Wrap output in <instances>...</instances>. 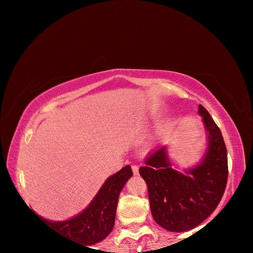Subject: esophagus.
Segmentation results:
<instances>
[{
  "label": "esophagus",
  "mask_w": 253,
  "mask_h": 253,
  "mask_svg": "<svg viewBox=\"0 0 253 253\" xmlns=\"http://www.w3.org/2000/svg\"><path fill=\"white\" fill-rule=\"evenodd\" d=\"M131 169L135 175L138 174V165H131Z\"/></svg>",
  "instance_id": "esophagus-1"
}]
</instances>
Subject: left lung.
<instances>
[{"label": "left lung", "instance_id": "1", "mask_svg": "<svg viewBox=\"0 0 253 253\" xmlns=\"http://www.w3.org/2000/svg\"><path fill=\"white\" fill-rule=\"evenodd\" d=\"M209 131V149L202 163L186 173L172 169L163 146L148 155L139 169L146 182L154 220L162 228L184 232L208 219L219 205L228 182V152L220 128L199 106Z\"/></svg>", "mask_w": 253, "mask_h": 253}]
</instances>
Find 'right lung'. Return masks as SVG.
Masks as SVG:
<instances>
[{
    "label": "right lung",
    "instance_id": "add662e5",
    "mask_svg": "<svg viewBox=\"0 0 253 253\" xmlns=\"http://www.w3.org/2000/svg\"><path fill=\"white\" fill-rule=\"evenodd\" d=\"M132 175L129 165L123 168L105 182L89 207L72 219L63 222H51L37 216L44 223L77 242L85 246L100 242L108 235L115 224L118 196L124 185Z\"/></svg>",
    "mask_w": 253,
    "mask_h": 253
}]
</instances>
